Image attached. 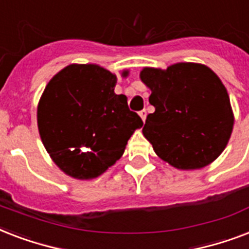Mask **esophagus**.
Segmentation results:
<instances>
[{"instance_id":"1","label":"esophagus","mask_w":249,"mask_h":249,"mask_svg":"<svg viewBox=\"0 0 249 249\" xmlns=\"http://www.w3.org/2000/svg\"><path fill=\"white\" fill-rule=\"evenodd\" d=\"M140 116H141V119H142V121H146V116H147V111H146V109H142V111H141L140 112Z\"/></svg>"}]
</instances>
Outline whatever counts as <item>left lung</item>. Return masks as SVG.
<instances>
[{
	"label": "left lung",
	"mask_w": 249,
	"mask_h": 249,
	"mask_svg": "<svg viewBox=\"0 0 249 249\" xmlns=\"http://www.w3.org/2000/svg\"><path fill=\"white\" fill-rule=\"evenodd\" d=\"M141 80L151 90L142 133L160 159L177 169H200L221 155L234 125L228 90L204 64L144 67Z\"/></svg>",
	"instance_id": "1"
}]
</instances>
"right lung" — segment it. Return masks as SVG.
Instances as JSON below:
<instances>
[{
	"instance_id": "right-lung-1",
	"label": "right lung",
	"mask_w": 249,
	"mask_h": 249,
	"mask_svg": "<svg viewBox=\"0 0 249 249\" xmlns=\"http://www.w3.org/2000/svg\"><path fill=\"white\" fill-rule=\"evenodd\" d=\"M123 71L121 76H128ZM116 75L97 64H70L45 88L37 125L53 161L77 179L105 173L143 121L115 94Z\"/></svg>"
}]
</instances>
